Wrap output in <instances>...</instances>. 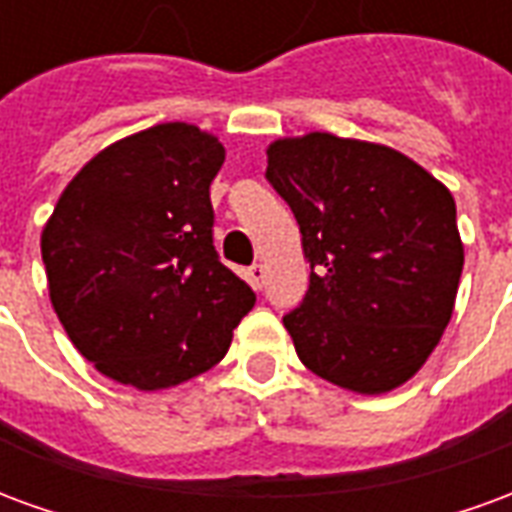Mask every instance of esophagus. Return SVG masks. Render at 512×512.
Returning a JSON list of instances; mask_svg holds the SVG:
<instances>
[{"mask_svg": "<svg viewBox=\"0 0 512 512\" xmlns=\"http://www.w3.org/2000/svg\"><path fill=\"white\" fill-rule=\"evenodd\" d=\"M249 282L255 285V290L263 288V282H266V266L263 263H255V266L249 268Z\"/></svg>", "mask_w": 512, "mask_h": 512, "instance_id": "34e87169", "label": "esophagus"}]
</instances>
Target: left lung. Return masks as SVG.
<instances>
[{
	"instance_id": "1",
	"label": "left lung",
	"mask_w": 512,
	"mask_h": 512,
	"mask_svg": "<svg viewBox=\"0 0 512 512\" xmlns=\"http://www.w3.org/2000/svg\"><path fill=\"white\" fill-rule=\"evenodd\" d=\"M266 180L288 202L310 290L282 323L315 376L381 395L425 365L463 271L455 200L392 147L332 134L277 139Z\"/></svg>"
}]
</instances>
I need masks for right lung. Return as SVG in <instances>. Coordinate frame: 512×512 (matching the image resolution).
Masks as SVG:
<instances>
[{
	"label": "right lung",
	"mask_w": 512,
	"mask_h": 512,
	"mask_svg": "<svg viewBox=\"0 0 512 512\" xmlns=\"http://www.w3.org/2000/svg\"><path fill=\"white\" fill-rule=\"evenodd\" d=\"M216 136L164 123L101 150L40 238L51 304L79 354L136 389L211 370L255 293L213 246Z\"/></svg>",
	"instance_id": "add662e5"
}]
</instances>
